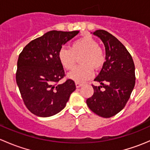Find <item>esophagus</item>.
<instances>
[{
    "mask_svg": "<svg viewBox=\"0 0 150 150\" xmlns=\"http://www.w3.org/2000/svg\"><path fill=\"white\" fill-rule=\"evenodd\" d=\"M75 85H76L77 88H80L83 86L82 83H75Z\"/></svg>",
    "mask_w": 150,
    "mask_h": 150,
    "instance_id": "1",
    "label": "esophagus"
}]
</instances>
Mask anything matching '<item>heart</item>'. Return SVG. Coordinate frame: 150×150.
<instances>
[{
	"mask_svg": "<svg viewBox=\"0 0 150 150\" xmlns=\"http://www.w3.org/2000/svg\"><path fill=\"white\" fill-rule=\"evenodd\" d=\"M83 54L81 65L77 66L68 77L76 83H84L91 78L95 69H99L105 62V55L96 40L90 36H84L74 40L70 48H62L59 51L58 58L63 67L71 69L76 62V56Z\"/></svg>",
	"mask_w": 150,
	"mask_h": 150,
	"instance_id": "obj_1",
	"label": "heart"
}]
</instances>
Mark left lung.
I'll return each instance as SVG.
<instances>
[{"instance_id":"left-lung-1","label":"left lung","mask_w":150,"mask_h":150,"mask_svg":"<svg viewBox=\"0 0 150 150\" xmlns=\"http://www.w3.org/2000/svg\"><path fill=\"white\" fill-rule=\"evenodd\" d=\"M93 34L103 42L106 61L94 79L101 86L92 85L93 94L86 104L95 114L107 118L121 111L129 99L135 86V66L130 53L115 36L103 30Z\"/></svg>"}]
</instances>
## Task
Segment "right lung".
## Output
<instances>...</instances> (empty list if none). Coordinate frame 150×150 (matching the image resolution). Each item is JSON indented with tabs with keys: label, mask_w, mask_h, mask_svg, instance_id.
I'll list each match as a JSON object with an SVG mask.
<instances>
[{
	"label": "right lung",
	"mask_w": 150,
	"mask_h": 150,
	"mask_svg": "<svg viewBox=\"0 0 150 150\" xmlns=\"http://www.w3.org/2000/svg\"><path fill=\"white\" fill-rule=\"evenodd\" d=\"M79 31L51 30L32 40L23 48L17 61L16 81L27 108L39 117H50L65 107L75 82L67 79L58 58L63 45Z\"/></svg>",
	"instance_id": "1"
}]
</instances>
